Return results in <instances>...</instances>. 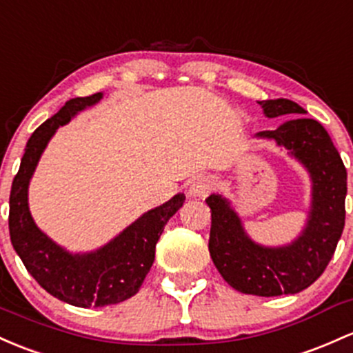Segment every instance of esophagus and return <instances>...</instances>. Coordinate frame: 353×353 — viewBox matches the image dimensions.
<instances>
[{"instance_id": "obj_1", "label": "esophagus", "mask_w": 353, "mask_h": 353, "mask_svg": "<svg viewBox=\"0 0 353 353\" xmlns=\"http://www.w3.org/2000/svg\"><path fill=\"white\" fill-rule=\"evenodd\" d=\"M216 189V181L211 176L197 177L194 183L189 188V196L192 197H206L209 192Z\"/></svg>"}]
</instances>
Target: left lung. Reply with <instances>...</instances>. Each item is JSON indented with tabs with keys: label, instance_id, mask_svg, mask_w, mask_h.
<instances>
[{
	"label": "left lung",
	"instance_id": "left-lung-1",
	"mask_svg": "<svg viewBox=\"0 0 353 353\" xmlns=\"http://www.w3.org/2000/svg\"><path fill=\"white\" fill-rule=\"evenodd\" d=\"M265 117H296L254 137L273 141L303 165L312 183V201L301 233L281 246L259 245L221 194L206 199L211 208L209 253L221 276L234 290L256 296L295 295L323 273L345 226L347 170L330 135L305 108L288 99L258 102Z\"/></svg>",
	"mask_w": 353,
	"mask_h": 353
}]
</instances>
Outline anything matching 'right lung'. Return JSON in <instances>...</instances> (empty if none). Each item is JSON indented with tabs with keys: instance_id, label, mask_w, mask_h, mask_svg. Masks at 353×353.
Masks as SVG:
<instances>
[{
	"instance_id": "obj_1",
	"label": "right lung",
	"mask_w": 353,
	"mask_h": 353,
	"mask_svg": "<svg viewBox=\"0 0 353 353\" xmlns=\"http://www.w3.org/2000/svg\"><path fill=\"white\" fill-rule=\"evenodd\" d=\"M103 94L68 100L58 114L41 123L30 137L10 192L11 245L28 273L50 295L73 307H105L134 296L156 258V245L168 221L179 211L183 192L150 209L112 238L87 253H72L46 236L34 223L28 188L41 154L52 137L85 108L94 107Z\"/></svg>"
}]
</instances>
